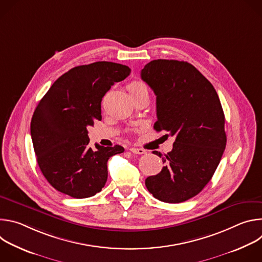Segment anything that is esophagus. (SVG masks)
<instances>
[{
  "label": "esophagus",
  "mask_w": 262,
  "mask_h": 262,
  "mask_svg": "<svg viewBox=\"0 0 262 262\" xmlns=\"http://www.w3.org/2000/svg\"><path fill=\"white\" fill-rule=\"evenodd\" d=\"M129 151L135 154V155H144V154H146V151L144 150V149H142V148H135V147L130 148Z\"/></svg>",
  "instance_id": "34e87169"
}]
</instances>
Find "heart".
<instances>
[{
  "instance_id": "obj_1",
  "label": "heart",
  "mask_w": 262,
  "mask_h": 262,
  "mask_svg": "<svg viewBox=\"0 0 262 262\" xmlns=\"http://www.w3.org/2000/svg\"><path fill=\"white\" fill-rule=\"evenodd\" d=\"M127 90L130 95H134V94H137V93H140L143 91H147V87L143 83L135 81V82H132L127 86Z\"/></svg>"
}]
</instances>
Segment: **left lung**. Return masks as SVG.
I'll list each match as a JSON object with an SVG mask.
<instances>
[{
	"instance_id": "1",
	"label": "left lung",
	"mask_w": 262,
	"mask_h": 262,
	"mask_svg": "<svg viewBox=\"0 0 262 262\" xmlns=\"http://www.w3.org/2000/svg\"><path fill=\"white\" fill-rule=\"evenodd\" d=\"M141 78L157 95V132L174 136L173 149L163 157L162 171L145 180L155 198L180 203L199 194L211 179L225 150V116L210 82L192 64L158 59Z\"/></svg>"
}]
</instances>
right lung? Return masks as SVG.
<instances>
[{"instance_id": "add662e5", "label": "right lung", "mask_w": 262, "mask_h": 262, "mask_svg": "<svg viewBox=\"0 0 262 262\" xmlns=\"http://www.w3.org/2000/svg\"><path fill=\"white\" fill-rule=\"evenodd\" d=\"M126 65L99 61L73 67L61 76L36 106L31 137L37 163L57 191L73 198L100 192L107 179V160L120 145L89 147L88 127L101 120V99L127 78Z\"/></svg>"}]
</instances>
